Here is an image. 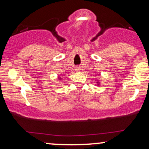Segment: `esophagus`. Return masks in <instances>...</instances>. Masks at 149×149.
Returning a JSON list of instances; mask_svg holds the SVG:
<instances>
[{"instance_id":"34e87169","label":"esophagus","mask_w":149,"mask_h":149,"mask_svg":"<svg viewBox=\"0 0 149 149\" xmlns=\"http://www.w3.org/2000/svg\"><path fill=\"white\" fill-rule=\"evenodd\" d=\"M80 70H81V69H80V66H77V67L76 68V71H77V72H78V71H80Z\"/></svg>"}]
</instances>
